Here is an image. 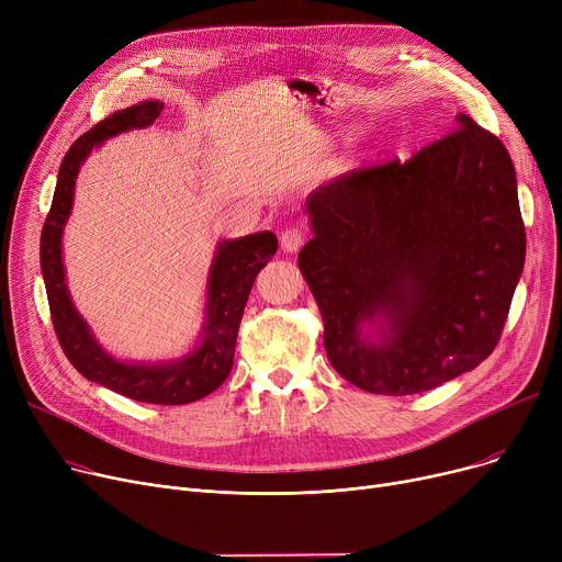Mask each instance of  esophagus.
Segmentation results:
<instances>
[{"label": "esophagus", "instance_id": "esophagus-1", "mask_svg": "<svg viewBox=\"0 0 562 562\" xmlns=\"http://www.w3.org/2000/svg\"><path fill=\"white\" fill-rule=\"evenodd\" d=\"M280 244L286 252H299L305 244V229L303 227H286L282 234H280Z\"/></svg>", "mask_w": 562, "mask_h": 562}]
</instances>
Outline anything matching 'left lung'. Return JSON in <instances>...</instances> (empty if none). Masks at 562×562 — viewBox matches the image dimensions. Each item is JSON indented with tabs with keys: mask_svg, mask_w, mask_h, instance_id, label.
Returning <instances> with one entry per match:
<instances>
[{
	"mask_svg": "<svg viewBox=\"0 0 562 562\" xmlns=\"http://www.w3.org/2000/svg\"><path fill=\"white\" fill-rule=\"evenodd\" d=\"M305 210L299 266L341 378L407 396L490 358L526 257L515 166L494 134L458 113L405 164L344 172Z\"/></svg>",
	"mask_w": 562,
	"mask_h": 562,
	"instance_id": "8db88e82",
	"label": "left lung"
}]
</instances>
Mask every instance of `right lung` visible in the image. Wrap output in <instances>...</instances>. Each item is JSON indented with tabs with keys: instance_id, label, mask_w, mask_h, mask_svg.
Here are the masks:
<instances>
[{
	"instance_id": "obj_1",
	"label": "right lung",
	"mask_w": 562,
	"mask_h": 562,
	"mask_svg": "<svg viewBox=\"0 0 562 562\" xmlns=\"http://www.w3.org/2000/svg\"><path fill=\"white\" fill-rule=\"evenodd\" d=\"M161 111L164 102L157 100L127 106L111 113L72 143L58 168L54 200L43 225L41 269L54 333L66 358L83 378L132 401L184 405L212 394L229 375L244 307L257 273L278 250L276 234L257 232L244 239L218 244L206 280V318L200 344L182 360L166 364H132L109 356L70 301L61 257V236L72 210L75 182L83 159L93 153V147L115 134L153 125L159 121Z\"/></svg>"
}]
</instances>
